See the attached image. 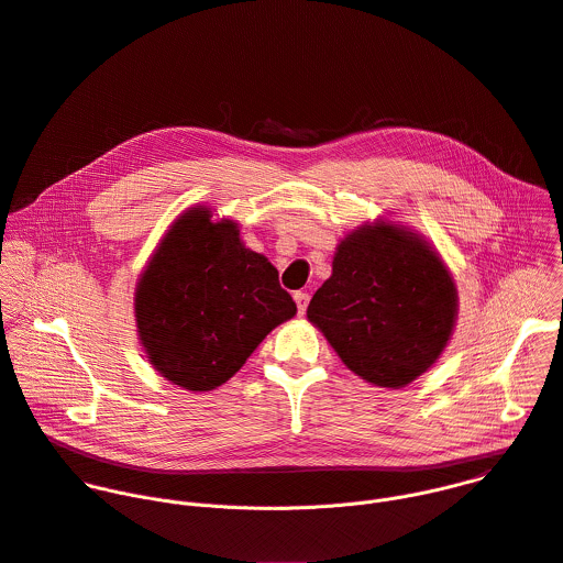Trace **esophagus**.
<instances>
[{
  "mask_svg": "<svg viewBox=\"0 0 563 563\" xmlns=\"http://www.w3.org/2000/svg\"><path fill=\"white\" fill-rule=\"evenodd\" d=\"M294 300H296L298 313L302 316V313H305V309H307V302H309V294H307V291H296V294H294Z\"/></svg>",
  "mask_w": 563,
  "mask_h": 563,
  "instance_id": "34e87169",
  "label": "esophagus"
}]
</instances>
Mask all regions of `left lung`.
Returning <instances> with one entry per match:
<instances>
[{"instance_id": "obj_1", "label": "left lung", "mask_w": 563, "mask_h": 563, "mask_svg": "<svg viewBox=\"0 0 563 563\" xmlns=\"http://www.w3.org/2000/svg\"><path fill=\"white\" fill-rule=\"evenodd\" d=\"M456 285L428 240L376 220L347 233L307 318L341 361L378 387H406L445 350Z\"/></svg>"}]
</instances>
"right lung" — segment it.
<instances>
[{"mask_svg":"<svg viewBox=\"0 0 563 563\" xmlns=\"http://www.w3.org/2000/svg\"><path fill=\"white\" fill-rule=\"evenodd\" d=\"M296 313L276 267L247 250L233 220L191 207L140 274L135 323L148 363L178 387L227 383Z\"/></svg>","mask_w":563,"mask_h":563,"instance_id":"right-lung-1","label":"right lung"}]
</instances>
